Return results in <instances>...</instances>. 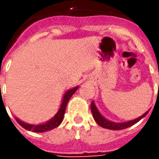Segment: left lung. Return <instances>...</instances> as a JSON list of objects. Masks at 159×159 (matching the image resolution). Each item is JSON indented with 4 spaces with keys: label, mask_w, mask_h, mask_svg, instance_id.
Listing matches in <instances>:
<instances>
[{
    "label": "left lung",
    "mask_w": 159,
    "mask_h": 159,
    "mask_svg": "<svg viewBox=\"0 0 159 159\" xmlns=\"http://www.w3.org/2000/svg\"><path fill=\"white\" fill-rule=\"evenodd\" d=\"M91 111H92V113H93V118L96 121V123L101 126L102 128H105V129H112V130H120V129H127L129 127L132 126L134 124H135L136 123H138L142 117H146L147 114L148 113V111H147L146 113H144L142 116H140V117H138L136 119L131 120V121H129V122H125V123H113L111 121H109V120L106 119L105 117L100 113V111H98L97 107H95L94 105V102L92 101L91 103Z\"/></svg>",
    "instance_id": "8db88e82"
}]
</instances>
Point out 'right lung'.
Listing matches in <instances>:
<instances>
[{
	"instance_id": "1",
	"label": "right lung",
	"mask_w": 159,
	"mask_h": 159,
	"mask_svg": "<svg viewBox=\"0 0 159 159\" xmlns=\"http://www.w3.org/2000/svg\"><path fill=\"white\" fill-rule=\"evenodd\" d=\"M77 89H78V87H76V88H73L71 89H69L66 91L65 95L63 97L62 103H61V106L59 107L58 112L55 114V116L52 117V119L48 121L47 123L39 124V125H33V124H28V123H24L22 121L18 119V118H15L16 121L24 129H25L27 130H30V131H33V132H36V133H42V132H46V131H49V130L55 129V128L59 126L60 123H62L64 115H65V112H66V106H67V103H68V101L70 99V97L74 94V93L76 92Z\"/></svg>"
}]
</instances>
